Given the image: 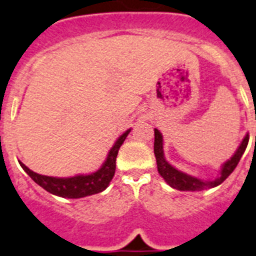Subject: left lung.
<instances>
[{
  "mask_svg": "<svg viewBox=\"0 0 256 256\" xmlns=\"http://www.w3.org/2000/svg\"><path fill=\"white\" fill-rule=\"evenodd\" d=\"M248 134L246 135L240 144L236 154L230 158V160H228L222 168H221L220 176L214 181H203L199 178L191 177V176L186 174L184 172L178 170L174 166H172L168 161L164 158V150H162V135L158 132V128H154V158H156V164H158V170L160 176L165 180V182L173 188L181 191H202L207 190V188H212L214 186H218L220 184L226 180L229 176L232 174V172L236 169L240 160H241L242 154H244V150L248 147Z\"/></svg>",
  "mask_w": 256,
  "mask_h": 256,
  "instance_id": "1",
  "label": "left lung"
}]
</instances>
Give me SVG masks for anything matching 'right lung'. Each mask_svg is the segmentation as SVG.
I'll list each match as a JSON object with an SVG mask.
<instances>
[{"label": "right lung", "mask_w": 256, "mask_h": 256, "mask_svg": "<svg viewBox=\"0 0 256 256\" xmlns=\"http://www.w3.org/2000/svg\"><path fill=\"white\" fill-rule=\"evenodd\" d=\"M132 128H128L124 134L117 139L114 146L110 148L108 154V158L102 164V166L95 173L91 174H79L70 178H57L49 177V176L38 174L35 172L28 169L23 162H20V166L24 169V172L30 177L44 190L57 196L68 198V199H78V198H84L88 195L98 194L102 192L108 188L109 182L116 173V158H117L118 150L124 142L126 136L128 135Z\"/></svg>", "instance_id": "add662e5"}]
</instances>
